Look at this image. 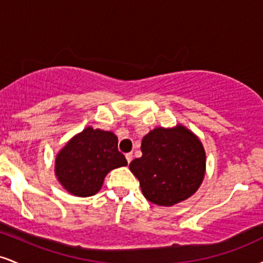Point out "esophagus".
I'll use <instances>...</instances> for the list:
<instances>
[{"label": "esophagus", "mask_w": 263, "mask_h": 263, "mask_svg": "<svg viewBox=\"0 0 263 263\" xmlns=\"http://www.w3.org/2000/svg\"><path fill=\"white\" fill-rule=\"evenodd\" d=\"M132 158H134V156H132V153H127V155H126V159H127L128 163H131Z\"/></svg>", "instance_id": "obj_1"}]
</instances>
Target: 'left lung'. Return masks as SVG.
<instances>
[{"mask_svg":"<svg viewBox=\"0 0 263 263\" xmlns=\"http://www.w3.org/2000/svg\"><path fill=\"white\" fill-rule=\"evenodd\" d=\"M141 151L142 157L129 163V171L151 203L173 206L195 194L203 183L204 146L185 126L153 128L142 138Z\"/></svg>","mask_w":263,"mask_h":263,"instance_id":"1","label":"left lung"}]
</instances>
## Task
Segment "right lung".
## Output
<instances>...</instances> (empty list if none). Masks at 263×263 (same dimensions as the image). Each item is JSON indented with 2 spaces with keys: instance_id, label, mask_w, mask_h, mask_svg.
Here are the masks:
<instances>
[{
  "instance_id": "add662e5",
  "label": "right lung",
  "mask_w": 263,
  "mask_h": 263,
  "mask_svg": "<svg viewBox=\"0 0 263 263\" xmlns=\"http://www.w3.org/2000/svg\"><path fill=\"white\" fill-rule=\"evenodd\" d=\"M117 143L114 132L91 126L73 136L55 156L54 173L60 185L80 198L100 192L108 172L127 165Z\"/></svg>"
}]
</instances>
